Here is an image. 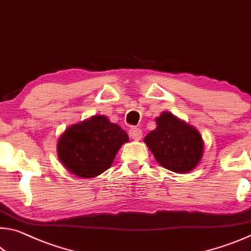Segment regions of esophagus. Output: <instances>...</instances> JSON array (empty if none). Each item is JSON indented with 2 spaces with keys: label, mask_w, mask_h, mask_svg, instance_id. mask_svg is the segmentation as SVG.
Segmentation results:
<instances>
[{
  "label": "esophagus",
  "mask_w": 251,
  "mask_h": 251,
  "mask_svg": "<svg viewBox=\"0 0 251 251\" xmlns=\"http://www.w3.org/2000/svg\"><path fill=\"white\" fill-rule=\"evenodd\" d=\"M142 130L140 128H137V127H132V128L129 129V136L135 141H140L142 138Z\"/></svg>",
  "instance_id": "obj_1"
}]
</instances>
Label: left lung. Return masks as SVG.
Instances as JSON below:
<instances>
[{
	"mask_svg": "<svg viewBox=\"0 0 251 251\" xmlns=\"http://www.w3.org/2000/svg\"><path fill=\"white\" fill-rule=\"evenodd\" d=\"M156 128L144 137L155 160L166 170L188 173L200 164L204 152L203 138L196 127L162 111L155 118Z\"/></svg>",
	"mask_w": 251,
	"mask_h": 251,
	"instance_id": "obj_1",
	"label": "left lung"
}]
</instances>
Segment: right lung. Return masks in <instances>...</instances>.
Masks as SVG:
<instances>
[{
    "instance_id": "obj_1",
    "label": "right lung",
    "mask_w": 251,
    "mask_h": 251,
    "mask_svg": "<svg viewBox=\"0 0 251 251\" xmlns=\"http://www.w3.org/2000/svg\"><path fill=\"white\" fill-rule=\"evenodd\" d=\"M129 141L121 126L104 115L67 127L57 142L58 158L78 177H95L108 170L119 149Z\"/></svg>"
}]
</instances>
